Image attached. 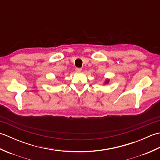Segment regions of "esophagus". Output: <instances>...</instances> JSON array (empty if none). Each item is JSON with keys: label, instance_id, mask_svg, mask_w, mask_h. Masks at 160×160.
I'll use <instances>...</instances> for the list:
<instances>
[{"label": "esophagus", "instance_id": "obj_1", "mask_svg": "<svg viewBox=\"0 0 160 160\" xmlns=\"http://www.w3.org/2000/svg\"><path fill=\"white\" fill-rule=\"evenodd\" d=\"M76 71L78 73H80L81 71H82V69H80V68H76Z\"/></svg>", "mask_w": 160, "mask_h": 160}]
</instances>
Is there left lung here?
Segmentation results:
<instances>
[{"label": "left lung", "instance_id": "obj_1", "mask_svg": "<svg viewBox=\"0 0 160 160\" xmlns=\"http://www.w3.org/2000/svg\"><path fill=\"white\" fill-rule=\"evenodd\" d=\"M108 82H109V79H108V78H107V79L105 80L104 84H108Z\"/></svg>", "mask_w": 160, "mask_h": 160}]
</instances>
